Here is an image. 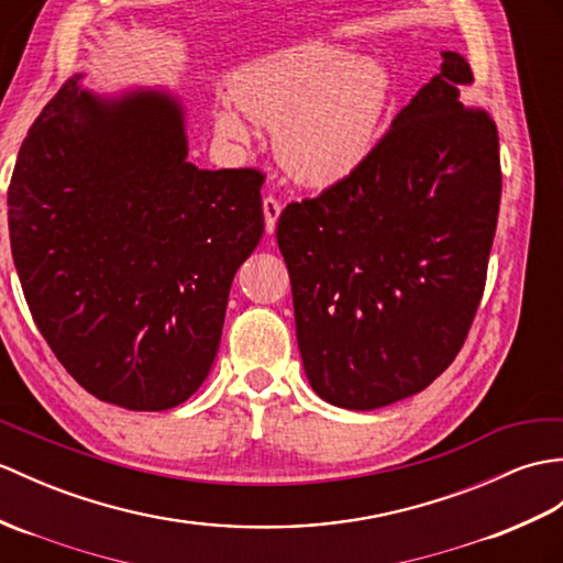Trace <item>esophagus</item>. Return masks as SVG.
Wrapping results in <instances>:
<instances>
[{
  "label": "esophagus",
  "mask_w": 563,
  "mask_h": 563,
  "mask_svg": "<svg viewBox=\"0 0 563 563\" xmlns=\"http://www.w3.org/2000/svg\"><path fill=\"white\" fill-rule=\"evenodd\" d=\"M264 216H266V232L273 234L276 232V222L280 216V201L276 199V196H266L264 199Z\"/></svg>",
  "instance_id": "1"
}]
</instances>
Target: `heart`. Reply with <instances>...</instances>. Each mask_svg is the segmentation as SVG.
Masks as SVG:
<instances>
[{
	"mask_svg": "<svg viewBox=\"0 0 563 563\" xmlns=\"http://www.w3.org/2000/svg\"><path fill=\"white\" fill-rule=\"evenodd\" d=\"M232 93L244 114L276 129L287 173L309 187H331L372 158L394 84L382 62L311 41L252 64L234 78ZM242 112L220 102L218 132L234 141L250 136Z\"/></svg>",
	"mask_w": 563,
	"mask_h": 563,
	"instance_id": "1",
	"label": "heart"
}]
</instances>
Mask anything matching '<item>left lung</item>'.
<instances>
[{
	"instance_id": "8db88e82",
	"label": "left lung",
	"mask_w": 563,
	"mask_h": 563,
	"mask_svg": "<svg viewBox=\"0 0 563 563\" xmlns=\"http://www.w3.org/2000/svg\"><path fill=\"white\" fill-rule=\"evenodd\" d=\"M441 57L360 173L278 218L307 378L345 410L424 390L461 352L485 292L499 134L467 102L470 64Z\"/></svg>"
}]
</instances>
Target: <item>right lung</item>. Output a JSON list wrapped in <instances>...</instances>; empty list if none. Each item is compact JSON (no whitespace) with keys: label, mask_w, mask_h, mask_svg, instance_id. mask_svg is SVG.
Here are the masks:
<instances>
[{"label":"right lung","mask_w":563,"mask_h":563,"mask_svg":"<svg viewBox=\"0 0 563 563\" xmlns=\"http://www.w3.org/2000/svg\"><path fill=\"white\" fill-rule=\"evenodd\" d=\"M81 78L21 143L11 256L37 331L88 394L169 410L211 372L232 278L264 234V175L189 163L173 93L102 98Z\"/></svg>","instance_id":"obj_1"}]
</instances>
